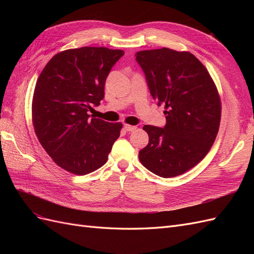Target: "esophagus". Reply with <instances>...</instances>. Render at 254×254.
Instances as JSON below:
<instances>
[{
  "instance_id": "esophagus-1",
  "label": "esophagus",
  "mask_w": 254,
  "mask_h": 254,
  "mask_svg": "<svg viewBox=\"0 0 254 254\" xmlns=\"http://www.w3.org/2000/svg\"><path fill=\"white\" fill-rule=\"evenodd\" d=\"M124 128H125L126 131H134V130L136 129V126H131V125L125 124V125H124Z\"/></svg>"
}]
</instances>
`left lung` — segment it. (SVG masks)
Returning a JSON list of instances; mask_svg holds the SVG:
<instances>
[{
    "label": "left lung",
    "mask_w": 254,
    "mask_h": 254,
    "mask_svg": "<svg viewBox=\"0 0 254 254\" xmlns=\"http://www.w3.org/2000/svg\"><path fill=\"white\" fill-rule=\"evenodd\" d=\"M150 94L165 105L164 128L145 125L140 162L163 178L182 175L206 156L216 139L221 103L205 66L190 52L167 48L136 53Z\"/></svg>",
    "instance_id": "obj_1"
}]
</instances>
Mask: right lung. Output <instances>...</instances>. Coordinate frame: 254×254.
Instances as JSON below:
<instances>
[{
	"label": "right lung",
	"instance_id": "add662e5",
	"mask_svg": "<svg viewBox=\"0 0 254 254\" xmlns=\"http://www.w3.org/2000/svg\"><path fill=\"white\" fill-rule=\"evenodd\" d=\"M124 55L107 48L70 49L56 54L37 80L32 117L36 135L58 166L87 175L108 160L122 123L92 118L88 111L105 96L111 67Z\"/></svg>",
	"mask_w": 254,
	"mask_h": 254
}]
</instances>
